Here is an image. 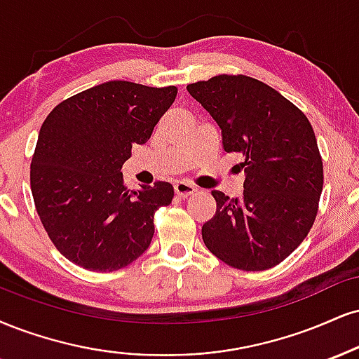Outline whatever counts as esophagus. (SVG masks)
Instances as JSON below:
<instances>
[{
    "mask_svg": "<svg viewBox=\"0 0 359 359\" xmlns=\"http://www.w3.org/2000/svg\"><path fill=\"white\" fill-rule=\"evenodd\" d=\"M174 191L179 197H189V196H192V194L197 192V187L189 182H177L174 185Z\"/></svg>",
    "mask_w": 359,
    "mask_h": 359,
    "instance_id": "obj_1",
    "label": "esophagus"
}]
</instances>
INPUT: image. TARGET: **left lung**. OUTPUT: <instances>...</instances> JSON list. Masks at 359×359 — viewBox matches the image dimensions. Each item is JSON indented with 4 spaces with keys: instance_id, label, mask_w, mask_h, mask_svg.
<instances>
[{
    "instance_id": "obj_1",
    "label": "left lung",
    "mask_w": 359,
    "mask_h": 359,
    "mask_svg": "<svg viewBox=\"0 0 359 359\" xmlns=\"http://www.w3.org/2000/svg\"><path fill=\"white\" fill-rule=\"evenodd\" d=\"M187 92L219 125L224 150L244 158L243 198L212 191L217 210L202 226L205 248L236 269H271L303 243L318 214L325 177L308 116L245 75L212 76Z\"/></svg>"
}]
</instances>
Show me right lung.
I'll return each mask as SVG.
<instances>
[{"label": "right lung", "instance_id": "add662e5", "mask_svg": "<svg viewBox=\"0 0 359 359\" xmlns=\"http://www.w3.org/2000/svg\"><path fill=\"white\" fill-rule=\"evenodd\" d=\"M177 86L114 80L55 107L40 128L29 182L55 248L97 273L122 269L145 252L154 214L174 198L168 182L125 187L123 162L170 109Z\"/></svg>", "mask_w": 359, "mask_h": 359}]
</instances>
